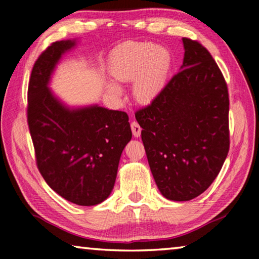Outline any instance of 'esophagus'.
I'll use <instances>...</instances> for the list:
<instances>
[{
    "instance_id": "34e87169",
    "label": "esophagus",
    "mask_w": 259,
    "mask_h": 259,
    "mask_svg": "<svg viewBox=\"0 0 259 259\" xmlns=\"http://www.w3.org/2000/svg\"><path fill=\"white\" fill-rule=\"evenodd\" d=\"M131 130H133V135L135 137H139L140 133H142V128H140V125L135 121L131 122Z\"/></svg>"
}]
</instances>
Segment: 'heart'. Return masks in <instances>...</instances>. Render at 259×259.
Here are the masks:
<instances>
[{
	"mask_svg": "<svg viewBox=\"0 0 259 259\" xmlns=\"http://www.w3.org/2000/svg\"><path fill=\"white\" fill-rule=\"evenodd\" d=\"M171 58L166 49L151 43H125L116 48L109 58V74L116 83L134 81L133 93L137 102L148 104L163 90ZM108 94L120 98L122 91L109 83Z\"/></svg>",
	"mask_w": 259,
	"mask_h": 259,
	"instance_id": "obj_1",
	"label": "heart"
}]
</instances>
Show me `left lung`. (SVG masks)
<instances>
[{
    "instance_id": "1",
    "label": "left lung",
    "mask_w": 259,
    "mask_h": 259,
    "mask_svg": "<svg viewBox=\"0 0 259 259\" xmlns=\"http://www.w3.org/2000/svg\"><path fill=\"white\" fill-rule=\"evenodd\" d=\"M183 65L160 95L136 113L157 188L190 201L211 185L230 148L229 91L211 55L183 37Z\"/></svg>"
}]
</instances>
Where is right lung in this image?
I'll return each instance as SVG.
<instances>
[{
  "label": "right lung",
  "instance_id": "add662e5",
  "mask_svg": "<svg viewBox=\"0 0 259 259\" xmlns=\"http://www.w3.org/2000/svg\"><path fill=\"white\" fill-rule=\"evenodd\" d=\"M77 40L52 43L35 61L28 84L27 121L42 177L77 205L106 200L131 134L126 113L99 105L69 107L49 88L63 55Z\"/></svg>",
  "mask_w": 259,
  "mask_h": 259
}]
</instances>
